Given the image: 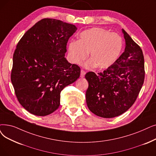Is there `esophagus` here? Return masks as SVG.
<instances>
[{
    "label": "esophagus",
    "mask_w": 156,
    "mask_h": 156,
    "mask_svg": "<svg viewBox=\"0 0 156 156\" xmlns=\"http://www.w3.org/2000/svg\"><path fill=\"white\" fill-rule=\"evenodd\" d=\"M85 74H86V72L84 71V70H83V69H82L81 70V74H80V77H82V78H83L84 76H85Z\"/></svg>",
    "instance_id": "obj_1"
}]
</instances>
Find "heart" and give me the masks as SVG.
I'll return each mask as SVG.
<instances>
[{"label": "heart", "instance_id": "1", "mask_svg": "<svg viewBox=\"0 0 156 156\" xmlns=\"http://www.w3.org/2000/svg\"><path fill=\"white\" fill-rule=\"evenodd\" d=\"M122 47V39L117 33L96 27L81 33L79 41L70 42L68 51L74 64L82 63L90 52L91 60L86 64L87 67L106 69L117 60Z\"/></svg>", "mask_w": 156, "mask_h": 156}]
</instances>
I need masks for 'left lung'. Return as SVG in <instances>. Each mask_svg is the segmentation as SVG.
<instances>
[{"instance_id": "8db88e82", "label": "left lung", "mask_w": 156, "mask_h": 156, "mask_svg": "<svg viewBox=\"0 0 156 156\" xmlns=\"http://www.w3.org/2000/svg\"><path fill=\"white\" fill-rule=\"evenodd\" d=\"M126 48L110 67L96 74H85L89 82L86 102L90 111L103 118H113L126 112L136 100L145 79L143 51L122 29Z\"/></svg>"}]
</instances>
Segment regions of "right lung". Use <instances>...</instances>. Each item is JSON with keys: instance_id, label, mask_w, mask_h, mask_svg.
Instances as JSON below:
<instances>
[{"instance_id": "right-lung-1", "label": "right lung", "mask_w": 156, "mask_h": 156, "mask_svg": "<svg viewBox=\"0 0 156 156\" xmlns=\"http://www.w3.org/2000/svg\"><path fill=\"white\" fill-rule=\"evenodd\" d=\"M76 30L73 24L44 18L18 43L11 80L18 101L29 113L46 116L55 112L60 92L80 77V67L65 58L67 41Z\"/></svg>"}]
</instances>
